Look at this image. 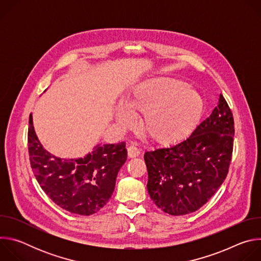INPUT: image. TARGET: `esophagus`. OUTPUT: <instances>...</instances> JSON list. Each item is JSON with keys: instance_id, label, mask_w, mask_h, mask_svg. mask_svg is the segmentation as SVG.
I'll use <instances>...</instances> for the list:
<instances>
[{"instance_id": "1", "label": "esophagus", "mask_w": 261, "mask_h": 261, "mask_svg": "<svg viewBox=\"0 0 261 261\" xmlns=\"http://www.w3.org/2000/svg\"><path fill=\"white\" fill-rule=\"evenodd\" d=\"M128 157L129 158H136L140 155V150L138 147L134 146V145H130L128 148Z\"/></svg>"}]
</instances>
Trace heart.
Wrapping results in <instances>:
<instances>
[{
	"instance_id": "heart-1",
	"label": "heart",
	"mask_w": 261,
	"mask_h": 261,
	"mask_svg": "<svg viewBox=\"0 0 261 261\" xmlns=\"http://www.w3.org/2000/svg\"><path fill=\"white\" fill-rule=\"evenodd\" d=\"M127 107L117 109L116 120L122 127L132 123L130 110L142 113L140 129L156 142L170 143L184 138L196 126L203 111V99L179 80L155 77L134 90Z\"/></svg>"
}]
</instances>
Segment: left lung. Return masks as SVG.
I'll return each mask as SVG.
<instances>
[{"label":"left lung","instance_id":"obj_1","mask_svg":"<svg viewBox=\"0 0 261 261\" xmlns=\"http://www.w3.org/2000/svg\"><path fill=\"white\" fill-rule=\"evenodd\" d=\"M233 136L232 113L221 94L211 116L187 139L145 152L146 187L155 204L172 216L205 204L226 178Z\"/></svg>","mask_w":261,"mask_h":261}]
</instances>
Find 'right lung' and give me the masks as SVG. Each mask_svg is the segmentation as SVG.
<instances>
[{
    "mask_svg": "<svg viewBox=\"0 0 261 261\" xmlns=\"http://www.w3.org/2000/svg\"><path fill=\"white\" fill-rule=\"evenodd\" d=\"M28 145L33 172L47 196L72 214L99 212L115 191L119 170L127 160L126 143L97 144L84 158L62 159L47 152L30 115Z\"/></svg>",
    "mask_w": 261,
    "mask_h": 261,
    "instance_id": "obj_1",
    "label": "right lung"
}]
</instances>
